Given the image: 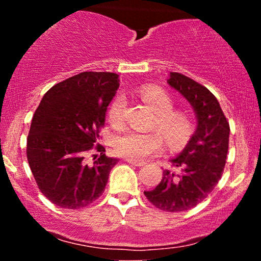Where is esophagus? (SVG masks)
I'll return each mask as SVG.
<instances>
[{
  "label": "esophagus",
  "mask_w": 261,
  "mask_h": 261,
  "mask_svg": "<svg viewBox=\"0 0 261 261\" xmlns=\"http://www.w3.org/2000/svg\"><path fill=\"white\" fill-rule=\"evenodd\" d=\"M127 163L133 164V166L135 167H142L145 166V162H137V161H133V160H126Z\"/></svg>",
  "instance_id": "esophagus-1"
}]
</instances>
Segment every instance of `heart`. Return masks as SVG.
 Returning <instances> with one entry per match:
<instances>
[{
	"label": "heart",
	"mask_w": 261,
	"mask_h": 261,
	"mask_svg": "<svg viewBox=\"0 0 261 261\" xmlns=\"http://www.w3.org/2000/svg\"><path fill=\"white\" fill-rule=\"evenodd\" d=\"M140 95L155 112L153 127L158 128L167 142L178 146L191 134V122L184 114L173 112V100L166 91L154 85H145L140 88ZM125 101L116 98L109 108V120L119 125L124 119ZM162 137L157 133L141 134L134 130L121 131L114 137L113 147L119 155L133 161L145 160L149 154L162 149Z\"/></svg>",
	"instance_id": "1"
}]
</instances>
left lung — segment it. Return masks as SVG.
Wrapping results in <instances>:
<instances>
[{
	"mask_svg": "<svg viewBox=\"0 0 261 261\" xmlns=\"http://www.w3.org/2000/svg\"><path fill=\"white\" fill-rule=\"evenodd\" d=\"M167 83L190 103L196 130L180 153L169 160L178 172L164 170L160 184L145 195L157 208L181 212L206 199L221 179L228 152L229 124L206 87L178 72H170Z\"/></svg>",
	"mask_w": 261,
	"mask_h": 261,
	"instance_id": "obj_1",
	"label": "left lung"
}]
</instances>
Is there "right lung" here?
<instances>
[{
  "instance_id": "obj_1",
  "label": "right lung",
  "mask_w": 261,
  "mask_h": 261,
  "mask_svg": "<svg viewBox=\"0 0 261 261\" xmlns=\"http://www.w3.org/2000/svg\"><path fill=\"white\" fill-rule=\"evenodd\" d=\"M119 88L113 72H82L62 81L44 94L33 116L27 140V158L44 196L62 208L91 205L106 190L118 158L104 154L99 128L107 108ZM92 148L88 165L84 157Z\"/></svg>"
}]
</instances>
